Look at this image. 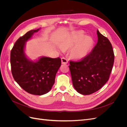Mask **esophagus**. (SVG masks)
Listing matches in <instances>:
<instances>
[{"mask_svg":"<svg viewBox=\"0 0 127 127\" xmlns=\"http://www.w3.org/2000/svg\"><path fill=\"white\" fill-rule=\"evenodd\" d=\"M68 60L65 58H61V63L63 64H68Z\"/></svg>","mask_w":127,"mask_h":127,"instance_id":"esophagus-1","label":"esophagus"}]
</instances>
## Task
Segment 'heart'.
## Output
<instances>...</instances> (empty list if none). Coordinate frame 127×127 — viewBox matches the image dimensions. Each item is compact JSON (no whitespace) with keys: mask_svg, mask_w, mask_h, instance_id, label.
<instances>
[{"mask_svg":"<svg viewBox=\"0 0 127 127\" xmlns=\"http://www.w3.org/2000/svg\"><path fill=\"white\" fill-rule=\"evenodd\" d=\"M84 37V35L81 33H75L68 37V39L64 41L63 45L64 47H71L78 43ZM92 44V40L91 38L86 37L84 41L76 45L73 48L71 51L72 55L77 58H82L85 57L89 52ZM61 49L64 50L63 47Z\"/></svg>","mask_w":127,"mask_h":127,"instance_id":"b5f03b06","label":"heart"}]
</instances>
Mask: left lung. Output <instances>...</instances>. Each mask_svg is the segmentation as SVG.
<instances>
[{
  "label": "left lung",
  "instance_id": "1",
  "mask_svg": "<svg viewBox=\"0 0 127 127\" xmlns=\"http://www.w3.org/2000/svg\"><path fill=\"white\" fill-rule=\"evenodd\" d=\"M97 43L92 51L79 61H70L69 66L75 89L83 95L98 91L109 80L114 60L112 44L97 30Z\"/></svg>",
  "mask_w": 127,
  "mask_h": 127
}]
</instances>
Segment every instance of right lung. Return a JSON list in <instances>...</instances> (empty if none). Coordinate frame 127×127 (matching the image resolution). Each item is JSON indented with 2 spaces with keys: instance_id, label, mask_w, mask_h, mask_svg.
I'll list each match as a JSON object with an SVG mask.
<instances>
[{
  "instance_id": "1",
  "label": "right lung",
  "mask_w": 127,
  "mask_h": 127,
  "mask_svg": "<svg viewBox=\"0 0 127 127\" xmlns=\"http://www.w3.org/2000/svg\"><path fill=\"white\" fill-rule=\"evenodd\" d=\"M40 29L33 30L20 37L10 52L11 71L17 84L28 93L42 95L51 90L57 72L61 66V59L42 57L35 62L27 58L24 53L25 42Z\"/></svg>"
}]
</instances>
